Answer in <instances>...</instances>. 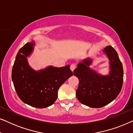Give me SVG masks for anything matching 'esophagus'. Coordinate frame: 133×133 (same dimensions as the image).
<instances>
[{
	"instance_id": "esophagus-1",
	"label": "esophagus",
	"mask_w": 133,
	"mask_h": 133,
	"mask_svg": "<svg viewBox=\"0 0 133 133\" xmlns=\"http://www.w3.org/2000/svg\"><path fill=\"white\" fill-rule=\"evenodd\" d=\"M76 68V65L75 64V63H72V64L70 65V69L72 71H73L74 70V69H75Z\"/></svg>"
}]
</instances>
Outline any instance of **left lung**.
<instances>
[{"mask_svg":"<svg viewBox=\"0 0 133 133\" xmlns=\"http://www.w3.org/2000/svg\"><path fill=\"white\" fill-rule=\"evenodd\" d=\"M110 61L109 75L101 76L90 68L91 60L80 62L74 70L79 79L76 97L81 103L92 108H101L111 102L121 92L123 81V70L116 51L111 46L105 48Z\"/></svg>","mask_w":133,"mask_h":133,"instance_id":"1","label":"left lung"}]
</instances>
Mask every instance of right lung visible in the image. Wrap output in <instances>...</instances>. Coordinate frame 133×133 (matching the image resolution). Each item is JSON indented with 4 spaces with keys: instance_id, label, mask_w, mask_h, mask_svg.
Instances as JSON below:
<instances>
[{
    "instance_id": "right-lung-1",
    "label": "right lung",
    "mask_w": 133,
    "mask_h": 133,
    "mask_svg": "<svg viewBox=\"0 0 133 133\" xmlns=\"http://www.w3.org/2000/svg\"><path fill=\"white\" fill-rule=\"evenodd\" d=\"M34 45L28 42L19 50L12 66V80L22 101L36 108H46L54 103L60 87L73 73L68 65L60 68L50 66L39 71L32 70L26 57Z\"/></svg>"
}]
</instances>
